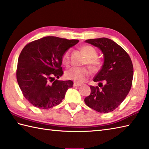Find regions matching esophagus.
<instances>
[{
    "label": "esophagus",
    "mask_w": 149,
    "mask_h": 149,
    "mask_svg": "<svg viewBox=\"0 0 149 149\" xmlns=\"http://www.w3.org/2000/svg\"><path fill=\"white\" fill-rule=\"evenodd\" d=\"M81 85V84L80 83H74V86L76 87V86H80Z\"/></svg>",
    "instance_id": "obj_1"
}]
</instances>
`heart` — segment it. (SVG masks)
Returning a JSON list of instances; mask_svg holds the SVG:
<instances>
[{"mask_svg":"<svg viewBox=\"0 0 149 149\" xmlns=\"http://www.w3.org/2000/svg\"><path fill=\"white\" fill-rule=\"evenodd\" d=\"M84 54L87 57L86 63L92 70H95L101 66V60L97 57V52L96 49L90 45H83L81 47ZM61 61L65 65H68L70 63V50L68 49L64 52ZM90 72L88 68L85 67H73L65 72V77L68 79H71L77 83H83L89 77Z\"/></svg>","mask_w":149,"mask_h":149,"instance_id":"obj_1","label":"heart"}]
</instances>
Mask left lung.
Instances as JSON below:
<instances>
[{"mask_svg":"<svg viewBox=\"0 0 149 149\" xmlns=\"http://www.w3.org/2000/svg\"><path fill=\"white\" fill-rule=\"evenodd\" d=\"M85 42L100 48L104 61L93 79L98 83V86H90L91 93L84 99V102L98 112H112L123 101L132 86V61L126 51L111 39L102 37Z\"/></svg>","mask_w":149,"mask_h":149,"instance_id":"8db88e82","label":"left lung"}]
</instances>
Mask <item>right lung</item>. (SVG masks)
<instances>
[{"mask_svg":"<svg viewBox=\"0 0 149 149\" xmlns=\"http://www.w3.org/2000/svg\"><path fill=\"white\" fill-rule=\"evenodd\" d=\"M78 42L48 36L33 40L22 49L17 63V80L23 95L34 107L47 109L58 105L67 90L73 86L71 80H55L54 77L63 75L61 57Z\"/></svg>","mask_w":149,"mask_h":149,"instance_id":"1","label":"right lung"}]
</instances>
